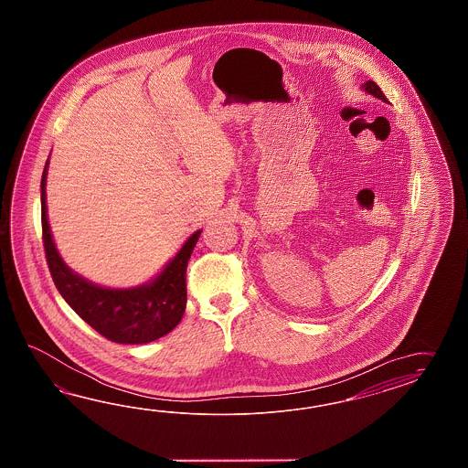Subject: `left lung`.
Here are the masks:
<instances>
[{"label": "left lung", "mask_w": 468, "mask_h": 468, "mask_svg": "<svg viewBox=\"0 0 468 468\" xmlns=\"http://www.w3.org/2000/svg\"><path fill=\"white\" fill-rule=\"evenodd\" d=\"M362 88H364L365 91L370 92V94H374V96L378 98V100H382V101H388V98L384 96V92H382V90L377 86L374 80H367Z\"/></svg>", "instance_id": "8db88e82"}]
</instances>
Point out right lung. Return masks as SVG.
Returning <instances> with one entry per match:
<instances>
[{"mask_svg": "<svg viewBox=\"0 0 468 468\" xmlns=\"http://www.w3.org/2000/svg\"><path fill=\"white\" fill-rule=\"evenodd\" d=\"M40 183L42 239L47 265L60 296L106 340L140 345L171 333L186 311V269L201 229L184 243L183 249L152 282L133 289H104L74 274L60 259L47 221L46 176Z\"/></svg>", "mask_w": 468, "mask_h": 468, "instance_id": "add662e5", "label": "right lung"}]
</instances>
